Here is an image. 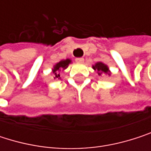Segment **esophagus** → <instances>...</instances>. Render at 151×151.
<instances>
[{"label": "esophagus", "mask_w": 151, "mask_h": 151, "mask_svg": "<svg viewBox=\"0 0 151 151\" xmlns=\"http://www.w3.org/2000/svg\"><path fill=\"white\" fill-rule=\"evenodd\" d=\"M76 62L77 63H83L84 62V58H76Z\"/></svg>", "instance_id": "1"}]
</instances>
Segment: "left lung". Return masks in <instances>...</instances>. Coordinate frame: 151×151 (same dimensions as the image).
Returning <instances> with one entry per match:
<instances>
[{"label": "left lung", "instance_id": "obj_1", "mask_svg": "<svg viewBox=\"0 0 151 151\" xmlns=\"http://www.w3.org/2000/svg\"><path fill=\"white\" fill-rule=\"evenodd\" d=\"M93 68L94 70H97V73H98V75L99 76L102 75L103 73H106V74L110 75V71H109L107 65H105V64H103L102 62H98V63H96L94 65H93Z\"/></svg>", "mask_w": 151, "mask_h": 151}]
</instances>
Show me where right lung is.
I'll return each mask as SVG.
<instances>
[{
	"mask_svg": "<svg viewBox=\"0 0 151 151\" xmlns=\"http://www.w3.org/2000/svg\"><path fill=\"white\" fill-rule=\"evenodd\" d=\"M72 60L67 58V59H65V60H61L59 61L58 63H57L54 66H53V69H52V73H54V78H60V71L61 70H65L68 67L69 64H71Z\"/></svg>",
	"mask_w": 151,
	"mask_h": 151,
	"instance_id": "add662e5",
	"label": "right lung"
}]
</instances>
